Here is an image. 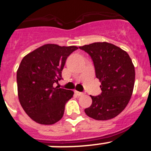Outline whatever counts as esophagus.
Masks as SVG:
<instances>
[{
    "label": "esophagus",
    "mask_w": 151,
    "mask_h": 151,
    "mask_svg": "<svg viewBox=\"0 0 151 151\" xmlns=\"http://www.w3.org/2000/svg\"><path fill=\"white\" fill-rule=\"evenodd\" d=\"M75 93H76V94L77 96H78L84 95V93L79 92V91H75Z\"/></svg>",
    "instance_id": "34e87169"
}]
</instances>
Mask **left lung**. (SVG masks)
Here are the masks:
<instances>
[{
    "instance_id": "obj_1",
    "label": "left lung",
    "mask_w": 151,
    "mask_h": 151,
    "mask_svg": "<svg viewBox=\"0 0 151 151\" xmlns=\"http://www.w3.org/2000/svg\"><path fill=\"white\" fill-rule=\"evenodd\" d=\"M89 54L101 82V94L91 96L92 104L85 109L88 117L97 121L110 120L129 103L135 84V66L127 52L106 42L80 46Z\"/></svg>"
}]
</instances>
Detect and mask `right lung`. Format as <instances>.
<instances>
[{"instance_id":"obj_1","label":"right lung","mask_w":151,"mask_h":151,"mask_svg":"<svg viewBox=\"0 0 151 151\" xmlns=\"http://www.w3.org/2000/svg\"><path fill=\"white\" fill-rule=\"evenodd\" d=\"M78 47L45 44L23 58L17 70L19 103L33 121L52 125L63 117L65 105L74 92L55 88L61 79L67 57Z\"/></svg>"}]
</instances>
